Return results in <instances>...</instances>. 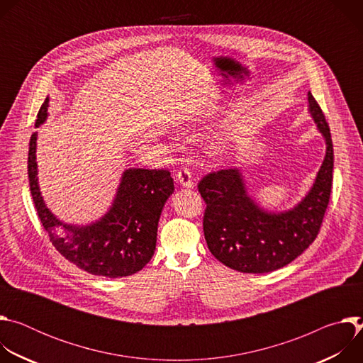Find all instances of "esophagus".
<instances>
[{
  "label": "esophagus",
  "mask_w": 363,
  "mask_h": 363,
  "mask_svg": "<svg viewBox=\"0 0 363 363\" xmlns=\"http://www.w3.org/2000/svg\"><path fill=\"white\" fill-rule=\"evenodd\" d=\"M177 181L185 186V188H191L192 186V177H191V172L188 168H181L178 172H177Z\"/></svg>",
  "instance_id": "obj_1"
}]
</instances>
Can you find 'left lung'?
<instances>
[{"label": "left lung", "mask_w": 363, "mask_h": 363, "mask_svg": "<svg viewBox=\"0 0 363 363\" xmlns=\"http://www.w3.org/2000/svg\"><path fill=\"white\" fill-rule=\"evenodd\" d=\"M308 111L326 140V157L316 181L293 210L267 213L247 194L238 169L205 175L198 191L206 208L203 235L213 255L241 273H270L291 263L318 237L333 179V143L319 103L308 91Z\"/></svg>", "instance_id": "8db88e82"}]
</instances>
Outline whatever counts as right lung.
Wrapping results in <instances>:
<instances>
[{
    "label": "right lung",
    "mask_w": 363,
    "mask_h": 363,
    "mask_svg": "<svg viewBox=\"0 0 363 363\" xmlns=\"http://www.w3.org/2000/svg\"><path fill=\"white\" fill-rule=\"evenodd\" d=\"M48 97L41 105L35 128L47 118ZM37 132L28 147L30 191L38 218L56 250L76 267L103 277H126L142 270L157 247L158 221L174 192L167 169H128L123 172L111 210L99 221L77 227L63 224L48 211L37 182Z\"/></svg>",
    "instance_id": "1"
}]
</instances>
